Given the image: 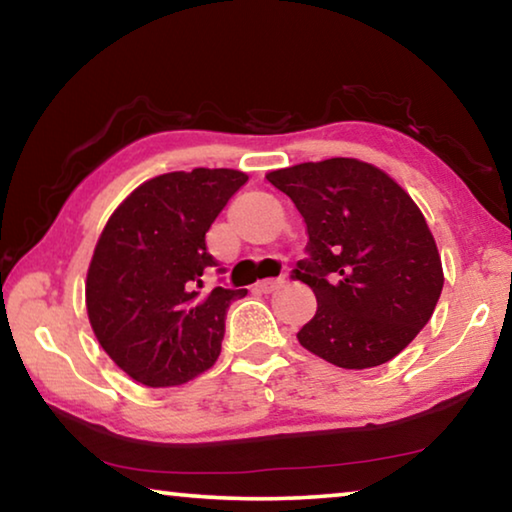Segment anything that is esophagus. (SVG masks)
Wrapping results in <instances>:
<instances>
[{
	"instance_id": "esophagus-1",
	"label": "esophagus",
	"mask_w": 512,
	"mask_h": 512,
	"mask_svg": "<svg viewBox=\"0 0 512 512\" xmlns=\"http://www.w3.org/2000/svg\"><path fill=\"white\" fill-rule=\"evenodd\" d=\"M282 285H285V280L282 278L262 280V282H257V291H262V294H273V291H278Z\"/></svg>"
}]
</instances>
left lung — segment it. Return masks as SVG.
I'll use <instances>...</instances> for the list:
<instances>
[{"mask_svg": "<svg viewBox=\"0 0 512 512\" xmlns=\"http://www.w3.org/2000/svg\"><path fill=\"white\" fill-rule=\"evenodd\" d=\"M307 225L294 280L316 296L298 342L342 369L396 358L433 316L444 273L424 214L383 170L358 159L307 161L266 175Z\"/></svg>", "mask_w": 512, "mask_h": 512, "instance_id": "1", "label": "left lung"}]
</instances>
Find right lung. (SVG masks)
I'll return each mask as SVG.
<instances>
[{
	"mask_svg": "<svg viewBox=\"0 0 512 512\" xmlns=\"http://www.w3.org/2000/svg\"><path fill=\"white\" fill-rule=\"evenodd\" d=\"M246 182L232 168L152 177L104 225L86 275V312L97 342L136 383H189L221 353L227 307L248 291L200 294L202 273L216 266L205 234Z\"/></svg>",
	"mask_w": 512,
	"mask_h": 512,
	"instance_id": "right-lung-1",
	"label": "right lung"
}]
</instances>
